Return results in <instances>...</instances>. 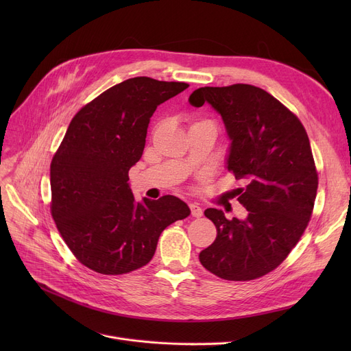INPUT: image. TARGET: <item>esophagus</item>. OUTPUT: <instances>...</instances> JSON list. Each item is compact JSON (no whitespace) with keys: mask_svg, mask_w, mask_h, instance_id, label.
Masks as SVG:
<instances>
[{"mask_svg":"<svg viewBox=\"0 0 351 351\" xmlns=\"http://www.w3.org/2000/svg\"><path fill=\"white\" fill-rule=\"evenodd\" d=\"M189 208H191V213H192L193 217L204 216V210H202V208H200L197 204H191Z\"/></svg>","mask_w":351,"mask_h":351,"instance_id":"esophagus-1","label":"esophagus"}]
</instances>
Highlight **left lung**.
I'll list each match as a JSON object with an SVG mask.
<instances>
[{
    "label": "left lung",
    "instance_id": "obj_1",
    "mask_svg": "<svg viewBox=\"0 0 351 351\" xmlns=\"http://www.w3.org/2000/svg\"><path fill=\"white\" fill-rule=\"evenodd\" d=\"M222 117L230 139L226 168L246 182L237 200L247 216L226 219L209 208L215 242L199 261L219 278L253 280L278 267L307 228L317 193V172L306 129L269 92L247 84L205 86L189 97Z\"/></svg>",
    "mask_w": 351,
    "mask_h": 351
}]
</instances>
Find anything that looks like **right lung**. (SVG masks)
Instances as JSON below:
<instances>
[{
    "label": "right lung",
    "instance_id": "1",
    "mask_svg": "<svg viewBox=\"0 0 351 351\" xmlns=\"http://www.w3.org/2000/svg\"><path fill=\"white\" fill-rule=\"evenodd\" d=\"M188 86L131 78L72 118L51 162V212L66 246L88 269L123 274L147 265L163 229L191 215L172 195L136 202L128 183L156 108Z\"/></svg>",
    "mask_w": 351,
    "mask_h": 351
}]
</instances>
